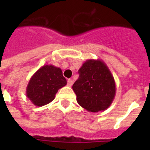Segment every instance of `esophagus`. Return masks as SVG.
<instances>
[{
	"instance_id": "obj_1",
	"label": "esophagus",
	"mask_w": 150,
	"mask_h": 150,
	"mask_svg": "<svg viewBox=\"0 0 150 150\" xmlns=\"http://www.w3.org/2000/svg\"><path fill=\"white\" fill-rule=\"evenodd\" d=\"M73 84V81L71 79H68V86H71Z\"/></svg>"
}]
</instances>
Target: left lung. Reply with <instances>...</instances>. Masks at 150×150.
<instances>
[{"mask_svg": "<svg viewBox=\"0 0 150 150\" xmlns=\"http://www.w3.org/2000/svg\"><path fill=\"white\" fill-rule=\"evenodd\" d=\"M79 79L72 86L78 103L89 112L107 109L115 97L116 85L104 61L87 60L79 68Z\"/></svg>", "mask_w": 150, "mask_h": 150, "instance_id": "obj_1", "label": "left lung"}]
</instances>
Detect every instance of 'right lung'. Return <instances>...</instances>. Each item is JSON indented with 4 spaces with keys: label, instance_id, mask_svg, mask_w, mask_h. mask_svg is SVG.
<instances>
[{
    "label": "right lung",
    "instance_id": "add662e5",
    "mask_svg": "<svg viewBox=\"0 0 150 150\" xmlns=\"http://www.w3.org/2000/svg\"><path fill=\"white\" fill-rule=\"evenodd\" d=\"M67 85L60 68L42 66L34 73L26 87V96L35 106L42 107L54 100L59 89Z\"/></svg>",
    "mask_w": 150,
    "mask_h": 150
}]
</instances>
